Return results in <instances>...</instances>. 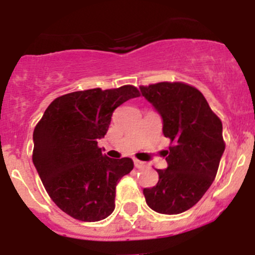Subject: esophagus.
<instances>
[{"label":"esophagus","mask_w":255,"mask_h":255,"mask_svg":"<svg viewBox=\"0 0 255 255\" xmlns=\"http://www.w3.org/2000/svg\"><path fill=\"white\" fill-rule=\"evenodd\" d=\"M134 164H135V167H136V168H141V167H144V166H145V163H144V162H141V161H139V159H134Z\"/></svg>","instance_id":"1"}]
</instances>
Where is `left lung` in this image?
<instances>
[{
	"label": "left lung",
	"mask_w": 255,
	"mask_h": 255,
	"mask_svg": "<svg viewBox=\"0 0 255 255\" xmlns=\"http://www.w3.org/2000/svg\"><path fill=\"white\" fill-rule=\"evenodd\" d=\"M140 92L161 114L163 135L171 140L168 167L157 170V185L143 194L153 211L179 215L202 199L217 175L225 150L222 123L203 94L186 83L141 85Z\"/></svg>",
	"instance_id": "left-lung-1"
}]
</instances>
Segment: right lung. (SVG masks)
I'll list each match as a JSON object with an SVG mask.
<instances>
[{"label":"right lung","instance_id":"obj_1","mask_svg":"<svg viewBox=\"0 0 255 255\" xmlns=\"http://www.w3.org/2000/svg\"><path fill=\"white\" fill-rule=\"evenodd\" d=\"M139 96L134 85L67 93L35 125L33 163L51 199L75 220L96 222L114 212L116 185L134 163L102 154L97 140L107 132L115 110Z\"/></svg>","mask_w":255,"mask_h":255}]
</instances>
